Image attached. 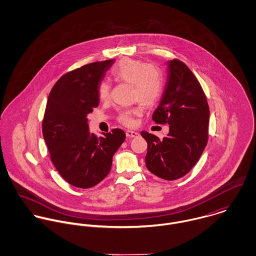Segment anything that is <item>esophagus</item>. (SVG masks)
I'll use <instances>...</instances> for the list:
<instances>
[{
  "label": "esophagus",
  "mask_w": 256,
  "mask_h": 256,
  "mask_svg": "<svg viewBox=\"0 0 256 256\" xmlns=\"http://www.w3.org/2000/svg\"><path fill=\"white\" fill-rule=\"evenodd\" d=\"M126 136L128 138H136L139 136V133L137 131H132V130H128L126 131Z\"/></svg>",
  "instance_id": "obj_1"
}]
</instances>
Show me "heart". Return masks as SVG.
Returning <instances> with one entry per match:
<instances>
[{
	"label": "heart",
	"instance_id": "b5f03b06",
	"mask_svg": "<svg viewBox=\"0 0 256 256\" xmlns=\"http://www.w3.org/2000/svg\"><path fill=\"white\" fill-rule=\"evenodd\" d=\"M112 76L122 82L133 86L132 98L145 106H152L160 98L164 90V76L154 65L134 59H123L111 70ZM98 96L102 100L110 98V84L104 80L98 84ZM141 113L139 106L124 110L119 115V121L126 126H133L134 117Z\"/></svg>",
	"mask_w": 256,
	"mask_h": 256
}]
</instances>
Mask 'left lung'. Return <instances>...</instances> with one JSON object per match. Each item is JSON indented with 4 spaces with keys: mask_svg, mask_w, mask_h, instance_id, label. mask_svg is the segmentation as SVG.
<instances>
[{
    "mask_svg": "<svg viewBox=\"0 0 256 256\" xmlns=\"http://www.w3.org/2000/svg\"><path fill=\"white\" fill-rule=\"evenodd\" d=\"M209 116L207 98L196 76L182 61H168L166 88L152 120L170 124V133L160 139L141 132L148 143L146 168L166 180L187 174L207 145Z\"/></svg>",
    "mask_w": 256,
    "mask_h": 256,
    "instance_id": "1",
    "label": "left lung"
}]
</instances>
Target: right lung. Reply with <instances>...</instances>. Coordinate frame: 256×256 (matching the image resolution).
I'll list each match as a JSON object with an SVG mask.
<instances>
[{
    "instance_id": "obj_1",
    "label": "right lung",
    "mask_w": 256,
    "mask_h": 256,
    "mask_svg": "<svg viewBox=\"0 0 256 256\" xmlns=\"http://www.w3.org/2000/svg\"><path fill=\"white\" fill-rule=\"evenodd\" d=\"M114 61L86 64L63 74L48 96L43 138L54 166L74 187L90 188L104 180L126 138L121 129L98 138L88 125V114L98 106V84Z\"/></svg>"
}]
</instances>
